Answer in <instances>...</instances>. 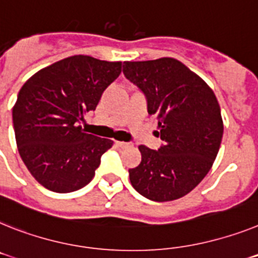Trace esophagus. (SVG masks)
Returning a JSON list of instances; mask_svg holds the SVG:
<instances>
[{
    "label": "esophagus",
    "instance_id": "34e87169",
    "mask_svg": "<svg viewBox=\"0 0 258 258\" xmlns=\"http://www.w3.org/2000/svg\"><path fill=\"white\" fill-rule=\"evenodd\" d=\"M115 144L118 147H120L122 149L128 148V147H133V144H131V143H125V142H115Z\"/></svg>",
    "mask_w": 258,
    "mask_h": 258
}]
</instances>
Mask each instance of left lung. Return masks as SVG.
<instances>
[{"label": "left lung", "instance_id": "left-lung-1", "mask_svg": "<svg viewBox=\"0 0 258 258\" xmlns=\"http://www.w3.org/2000/svg\"><path fill=\"white\" fill-rule=\"evenodd\" d=\"M123 73L144 93L157 120V151L140 146L142 162L130 169L136 191L155 202L186 196L210 172L223 138L220 106L213 89L172 57L124 61Z\"/></svg>", "mask_w": 258, "mask_h": 258}]
</instances>
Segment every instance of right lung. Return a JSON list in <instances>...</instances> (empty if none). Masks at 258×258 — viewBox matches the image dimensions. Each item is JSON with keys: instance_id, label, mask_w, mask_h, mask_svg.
Listing matches in <instances>:
<instances>
[{"instance_id": "obj_1", "label": "right lung", "mask_w": 258, "mask_h": 258, "mask_svg": "<svg viewBox=\"0 0 258 258\" xmlns=\"http://www.w3.org/2000/svg\"><path fill=\"white\" fill-rule=\"evenodd\" d=\"M120 72V61L75 55L40 69L21 88L13 107L17 147L45 189L76 191L93 179L114 142L86 134L80 122Z\"/></svg>"}]
</instances>
